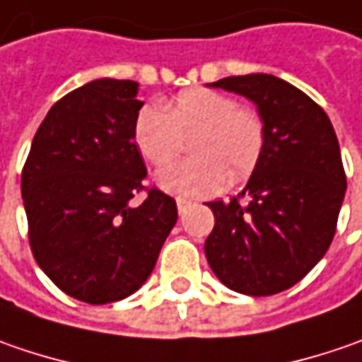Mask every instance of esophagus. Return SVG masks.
<instances>
[{
    "instance_id": "esophagus-1",
    "label": "esophagus",
    "mask_w": 362,
    "mask_h": 362,
    "mask_svg": "<svg viewBox=\"0 0 362 362\" xmlns=\"http://www.w3.org/2000/svg\"><path fill=\"white\" fill-rule=\"evenodd\" d=\"M187 205H189L187 199H181V197L177 199V209H179V214H185V209H187Z\"/></svg>"
}]
</instances>
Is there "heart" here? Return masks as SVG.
<instances>
[{"instance_id": "b5f03b06", "label": "heart", "mask_w": 362, "mask_h": 362, "mask_svg": "<svg viewBox=\"0 0 362 362\" xmlns=\"http://www.w3.org/2000/svg\"><path fill=\"white\" fill-rule=\"evenodd\" d=\"M191 155L163 169L157 183L169 193L199 197L242 183L256 169L264 148V122L252 108L217 90L187 88L167 106L145 105L134 120V143L151 165L163 167L179 155L183 136L193 134Z\"/></svg>"}]
</instances>
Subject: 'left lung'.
<instances>
[{
  "mask_svg": "<svg viewBox=\"0 0 362 362\" xmlns=\"http://www.w3.org/2000/svg\"><path fill=\"white\" fill-rule=\"evenodd\" d=\"M209 86L257 106L264 148L238 197L207 203L216 226L205 257L221 284L272 296L300 282L334 238L346 191L339 139L327 112L282 78L245 74Z\"/></svg>",
  "mask_w": 362,
  "mask_h": 362,
  "instance_id": "8db88e82",
  "label": "left lung"
}]
</instances>
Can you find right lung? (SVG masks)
Returning <instances> with one entry per match:
<instances>
[{"label":"right lung","mask_w":362,"mask_h":362,"mask_svg":"<svg viewBox=\"0 0 362 362\" xmlns=\"http://www.w3.org/2000/svg\"><path fill=\"white\" fill-rule=\"evenodd\" d=\"M132 80L100 78L49 108L21 171L30 247L37 266L72 298L108 304L131 296L157 264L177 203L143 191L134 145L143 103Z\"/></svg>","instance_id":"1"}]
</instances>
